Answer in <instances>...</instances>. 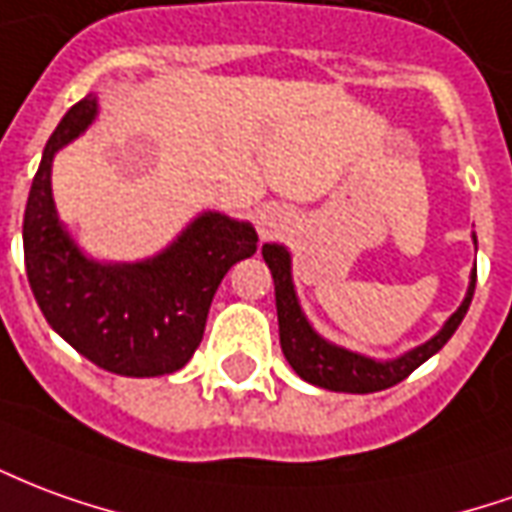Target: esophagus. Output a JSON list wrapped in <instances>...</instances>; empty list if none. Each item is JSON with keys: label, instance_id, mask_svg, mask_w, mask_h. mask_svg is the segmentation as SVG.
I'll list each match as a JSON object with an SVG mask.
<instances>
[{"label": "esophagus", "instance_id": "1", "mask_svg": "<svg viewBox=\"0 0 512 512\" xmlns=\"http://www.w3.org/2000/svg\"><path fill=\"white\" fill-rule=\"evenodd\" d=\"M257 224H260V235H263V238H268V235H274V232L280 230V219H277L271 210L260 213V221H257Z\"/></svg>", "mask_w": 512, "mask_h": 512}]
</instances>
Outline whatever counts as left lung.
<instances>
[{"label":"left lung","instance_id":"obj_1","mask_svg":"<svg viewBox=\"0 0 512 512\" xmlns=\"http://www.w3.org/2000/svg\"><path fill=\"white\" fill-rule=\"evenodd\" d=\"M263 260L271 268L274 277V296H277V321H280V346L285 360L291 368L302 377V380L313 382L318 388L327 391H346V393H374L385 391L396 382L410 377L424 360H430L443 343L449 341L460 321L466 316L471 296H474V285H477V268L471 271V285H468L463 305L457 307V313L446 324L443 330L432 338V341L421 343L413 352L388 360V363H377L371 357L346 352L341 346H332L324 338H318L313 327L307 324V318L299 310L296 293H293L291 282V257L288 252L277 244L263 246Z\"/></svg>","mask_w":512,"mask_h":512}]
</instances>
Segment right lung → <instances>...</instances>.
Instances as JSON below:
<instances>
[{"instance_id": "1", "label": "right lung", "mask_w": 512, "mask_h": 512, "mask_svg": "<svg viewBox=\"0 0 512 512\" xmlns=\"http://www.w3.org/2000/svg\"><path fill=\"white\" fill-rule=\"evenodd\" d=\"M96 116V99L71 107L46 141L24 210V266L35 302L66 341L105 371L160 377L194 357L213 293L238 260L257 252L246 221L205 213L163 255L102 266L71 244L52 202V157Z\"/></svg>"}]
</instances>
